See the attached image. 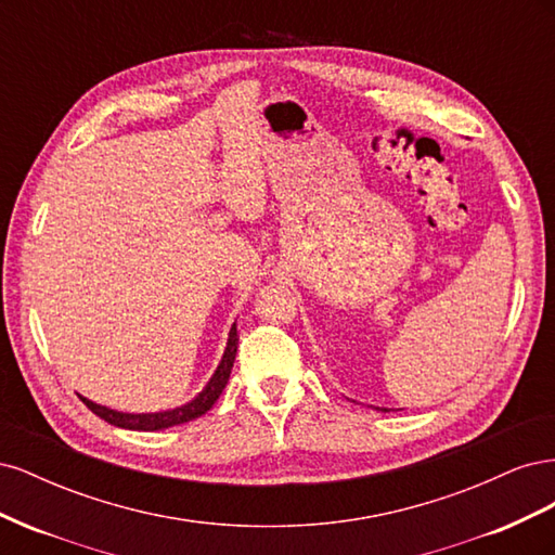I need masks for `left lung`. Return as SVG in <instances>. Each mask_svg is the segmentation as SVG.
<instances>
[{
  "label": "left lung",
  "instance_id": "left-lung-1",
  "mask_svg": "<svg viewBox=\"0 0 555 555\" xmlns=\"http://www.w3.org/2000/svg\"><path fill=\"white\" fill-rule=\"evenodd\" d=\"M375 410H382V412H389V408H375Z\"/></svg>",
  "mask_w": 555,
  "mask_h": 555
}]
</instances>
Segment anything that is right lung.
Instances as JSON below:
<instances>
[{
	"mask_svg": "<svg viewBox=\"0 0 555 555\" xmlns=\"http://www.w3.org/2000/svg\"><path fill=\"white\" fill-rule=\"evenodd\" d=\"M236 351H238V331L236 324L231 326L229 331V340L224 347V354L222 361L217 363L215 373L210 375V379L206 382L204 389H201L192 400L184 402V405H178L173 410H159V412H120V410H111L106 405H99V402L80 396L82 402L96 414L102 416L104 422H108L111 426L117 428H127V430H164V428H171V426H180V424H188L198 418L201 414H206L217 398L222 396L224 386L231 377V367L233 361H236Z\"/></svg>",
	"mask_w": 555,
	"mask_h": 555,
	"instance_id": "obj_1",
	"label": "right lung"
}]
</instances>
